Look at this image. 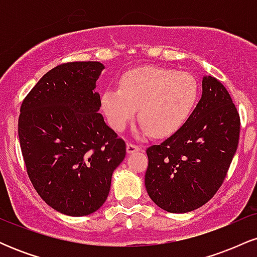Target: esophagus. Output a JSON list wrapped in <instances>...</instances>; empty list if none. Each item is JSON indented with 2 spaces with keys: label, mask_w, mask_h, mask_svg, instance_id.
Instances as JSON below:
<instances>
[{
  "label": "esophagus",
  "mask_w": 257,
  "mask_h": 257,
  "mask_svg": "<svg viewBox=\"0 0 257 257\" xmlns=\"http://www.w3.org/2000/svg\"><path fill=\"white\" fill-rule=\"evenodd\" d=\"M140 150H141V147L135 145V144H132V143L126 144V152H128V153L138 152V151H140Z\"/></svg>",
  "instance_id": "obj_1"
}]
</instances>
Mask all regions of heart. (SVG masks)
Instances as JSON below:
<instances>
[{"mask_svg": "<svg viewBox=\"0 0 257 257\" xmlns=\"http://www.w3.org/2000/svg\"><path fill=\"white\" fill-rule=\"evenodd\" d=\"M198 95V83L190 73L145 66L124 73L119 88H107L101 95V106L114 131H123L139 108L140 132L163 138L187 122Z\"/></svg>", "mask_w": 257, "mask_h": 257, "instance_id": "b5f03b06", "label": "heart"}]
</instances>
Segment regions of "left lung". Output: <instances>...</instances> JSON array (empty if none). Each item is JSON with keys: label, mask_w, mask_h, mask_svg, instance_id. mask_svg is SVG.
Wrapping results in <instances>:
<instances>
[{"label": "left lung", "mask_w": 257, "mask_h": 257, "mask_svg": "<svg viewBox=\"0 0 257 257\" xmlns=\"http://www.w3.org/2000/svg\"><path fill=\"white\" fill-rule=\"evenodd\" d=\"M202 98L178 132L146 150L150 198L169 213H188L214 197L239 141V113L223 84L202 81Z\"/></svg>", "instance_id": "1"}]
</instances>
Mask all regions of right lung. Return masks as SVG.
<instances>
[{"label":"right lung","mask_w":257,"mask_h":257,"mask_svg":"<svg viewBox=\"0 0 257 257\" xmlns=\"http://www.w3.org/2000/svg\"><path fill=\"white\" fill-rule=\"evenodd\" d=\"M99 61L58 65L43 76L20 107L18 134L35 190L70 216L89 215L105 203L125 143L98 113Z\"/></svg>","instance_id":"right-lung-1"}]
</instances>
